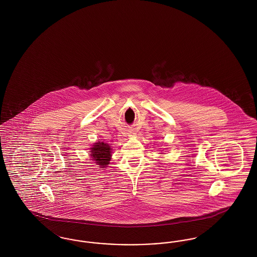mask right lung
Instances as JSON below:
<instances>
[{
	"mask_svg": "<svg viewBox=\"0 0 257 257\" xmlns=\"http://www.w3.org/2000/svg\"><path fill=\"white\" fill-rule=\"evenodd\" d=\"M93 160L100 167H106L109 165L110 160V147L109 145L98 142L91 148V155Z\"/></svg>",
	"mask_w": 257,
	"mask_h": 257,
	"instance_id": "add662e5",
	"label": "right lung"
}]
</instances>
